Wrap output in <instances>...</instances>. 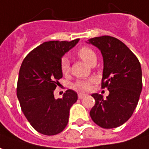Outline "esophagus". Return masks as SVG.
I'll return each instance as SVG.
<instances>
[{
	"mask_svg": "<svg viewBox=\"0 0 149 149\" xmlns=\"http://www.w3.org/2000/svg\"><path fill=\"white\" fill-rule=\"evenodd\" d=\"M87 95L86 94H84V93H79L78 94V98L80 100H81V99H84L86 96Z\"/></svg>",
	"mask_w": 149,
	"mask_h": 149,
	"instance_id": "esophagus-1",
	"label": "esophagus"
}]
</instances>
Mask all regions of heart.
Instances as JSON below:
<instances>
[{
	"mask_svg": "<svg viewBox=\"0 0 149 149\" xmlns=\"http://www.w3.org/2000/svg\"><path fill=\"white\" fill-rule=\"evenodd\" d=\"M77 55L78 57L82 59L85 63H86L88 64L91 63V62L96 58V54L94 52V50H92L91 48L84 46L82 48L79 49L77 51ZM61 71L63 74H67L68 73V72L70 70V64L69 62L67 59L66 58H63L61 61ZM93 81L92 79H85V80H81L78 81L76 83V86L82 91H88L91 88V82Z\"/></svg>",
	"mask_w": 149,
	"mask_h": 149,
	"instance_id": "1",
	"label": "heart"
}]
</instances>
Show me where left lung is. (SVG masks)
I'll use <instances>...</instances> for the list:
<instances>
[{"mask_svg": "<svg viewBox=\"0 0 149 149\" xmlns=\"http://www.w3.org/2000/svg\"><path fill=\"white\" fill-rule=\"evenodd\" d=\"M100 49L104 60L102 88L109 96L93 94L95 104L90 112L93 121L102 128H116L128 121L138 104L142 91L139 61L126 45L115 37L103 36L88 40Z\"/></svg>", "mask_w": 149, "mask_h": 149, "instance_id": "obj_1", "label": "left lung"}]
</instances>
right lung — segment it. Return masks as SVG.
Here are the masks:
<instances>
[{
	"label": "right lung",
	"instance_id": "right-lung-1",
	"mask_svg": "<svg viewBox=\"0 0 149 149\" xmlns=\"http://www.w3.org/2000/svg\"><path fill=\"white\" fill-rule=\"evenodd\" d=\"M78 41L44 42L28 54L21 64L17 97L24 116L40 134H58L68 122L70 109L77 100V94L68 90L62 99L56 100L54 91L63 77L62 57Z\"/></svg>",
	"mask_w": 149,
	"mask_h": 149
}]
</instances>
